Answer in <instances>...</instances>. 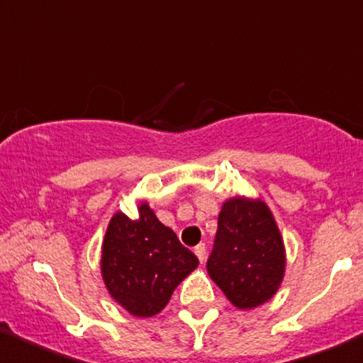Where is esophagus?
I'll return each mask as SVG.
<instances>
[{
	"label": "esophagus",
	"instance_id": "esophagus-1",
	"mask_svg": "<svg viewBox=\"0 0 363 363\" xmlns=\"http://www.w3.org/2000/svg\"><path fill=\"white\" fill-rule=\"evenodd\" d=\"M195 255L199 256L200 262H205V255H207V250H205V244H199V246L195 247Z\"/></svg>",
	"mask_w": 363,
	"mask_h": 363
}]
</instances>
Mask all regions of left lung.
<instances>
[{
	"label": "left lung",
	"mask_w": 363,
	"mask_h": 363,
	"mask_svg": "<svg viewBox=\"0 0 363 363\" xmlns=\"http://www.w3.org/2000/svg\"><path fill=\"white\" fill-rule=\"evenodd\" d=\"M284 269V240L269 205L247 196L225 200L207 272L226 298L244 311L269 302Z\"/></svg>",
	"instance_id": "left-lung-1"
}]
</instances>
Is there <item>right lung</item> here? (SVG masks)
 Segmentation results:
<instances>
[{
  "instance_id": "1",
  "label": "right lung",
  "mask_w": 363,
  "mask_h": 363,
  "mask_svg": "<svg viewBox=\"0 0 363 363\" xmlns=\"http://www.w3.org/2000/svg\"><path fill=\"white\" fill-rule=\"evenodd\" d=\"M199 267V258L156 218L147 202L138 218L116 212L101 244L100 269L108 295L137 318L161 313L175 288Z\"/></svg>"
}]
</instances>
